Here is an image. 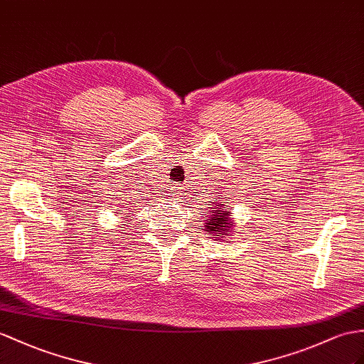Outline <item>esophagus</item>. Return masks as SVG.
<instances>
[{"instance_id":"obj_1","label":"esophagus","mask_w":364,"mask_h":364,"mask_svg":"<svg viewBox=\"0 0 364 364\" xmlns=\"http://www.w3.org/2000/svg\"><path fill=\"white\" fill-rule=\"evenodd\" d=\"M174 188H176V187H174ZM173 194H176V196H182V194H183V193H182V188H176Z\"/></svg>"}]
</instances>
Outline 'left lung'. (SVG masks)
I'll return each instance as SVG.
<instances>
[{
    "label": "left lung",
    "instance_id": "8db88e82",
    "mask_svg": "<svg viewBox=\"0 0 364 364\" xmlns=\"http://www.w3.org/2000/svg\"><path fill=\"white\" fill-rule=\"evenodd\" d=\"M223 199V198H220ZM208 211V215L205 216V232L207 235H211L213 237H216V241L220 242V239L230 237L232 233L235 232V223L232 218V213H230L228 207L223 200H216L213 202V207Z\"/></svg>",
    "mask_w": 364,
    "mask_h": 364
}]
</instances>
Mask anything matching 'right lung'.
I'll list each match as a JSON object with an SVG mask.
<instances>
[{
  "label": "right lung",
  "instance_id": "right-lung-1",
  "mask_svg": "<svg viewBox=\"0 0 364 364\" xmlns=\"http://www.w3.org/2000/svg\"><path fill=\"white\" fill-rule=\"evenodd\" d=\"M127 205H128V203H127ZM122 211V210H120ZM119 215H123V213H119ZM125 215H128V213H125ZM127 219V218H125Z\"/></svg>",
  "mask_w": 364,
  "mask_h": 364
}]
</instances>
